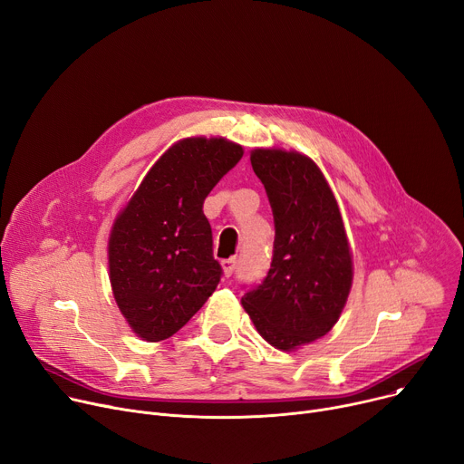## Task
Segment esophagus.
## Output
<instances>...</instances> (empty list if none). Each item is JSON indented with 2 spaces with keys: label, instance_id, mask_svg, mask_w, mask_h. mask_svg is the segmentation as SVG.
Listing matches in <instances>:
<instances>
[{
  "label": "esophagus",
  "instance_id": "esophagus-1",
  "mask_svg": "<svg viewBox=\"0 0 464 464\" xmlns=\"http://www.w3.org/2000/svg\"><path fill=\"white\" fill-rule=\"evenodd\" d=\"M221 264H223V271H225V276H227V277H230V276L234 274L236 266H237V258H236V256H232V258H227V260H223Z\"/></svg>",
  "mask_w": 464,
  "mask_h": 464
}]
</instances>
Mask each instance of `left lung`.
<instances>
[{
	"mask_svg": "<svg viewBox=\"0 0 464 464\" xmlns=\"http://www.w3.org/2000/svg\"><path fill=\"white\" fill-rule=\"evenodd\" d=\"M251 165L274 211L276 241L267 276L241 304L271 346L294 350L339 320L352 286V255L337 200L309 157L255 150Z\"/></svg>",
	"mask_w": 464,
	"mask_h": 464,
	"instance_id": "left-lung-1",
	"label": "left lung"
}]
</instances>
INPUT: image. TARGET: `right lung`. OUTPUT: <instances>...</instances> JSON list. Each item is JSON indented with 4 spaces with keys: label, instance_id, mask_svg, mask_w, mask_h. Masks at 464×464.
I'll use <instances>...</instances> for the list:
<instances>
[{
    "label": "right lung",
    "instance_id": "1",
    "mask_svg": "<svg viewBox=\"0 0 464 464\" xmlns=\"http://www.w3.org/2000/svg\"><path fill=\"white\" fill-rule=\"evenodd\" d=\"M243 157L227 139H185L162 155L120 211L108 241L116 304L132 332L172 337L223 276L204 200Z\"/></svg>",
    "mask_w": 464,
    "mask_h": 464
}]
</instances>
